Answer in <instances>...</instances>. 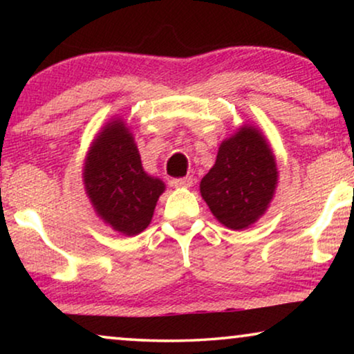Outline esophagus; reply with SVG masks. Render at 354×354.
I'll use <instances>...</instances> for the list:
<instances>
[{
    "label": "esophagus",
    "instance_id": "34e87169",
    "mask_svg": "<svg viewBox=\"0 0 354 354\" xmlns=\"http://www.w3.org/2000/svg\"><path fill=\"white\" fill-rule=\"evenodd\" d=\"M174 187L177 188H188L193 185V178L192 177H183V178H176V180L172 182Z\"/></svg>",
    "mask_w": 354,
    "mask_h": 354
}]
</instances>
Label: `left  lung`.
Returning <instances> with one entry per match:
<instances>
[{
	"instance_id": "1",
	"label": "left lung",
	"mask_w": 354,
	"mask_h": 354,
	"mask_svg": "<svg viewBox=\"0 0 354 354\" xmlns=\"http://www.w3.org/2000/svg\"><path fill=\"white\" fill-rule=\"evenodd\" d=\"M277 167L268 142L254 127H241L222 142L216 164L203 177L201 196L216 219L241 230L264 214L272 200Z\"/></svg>"
}]
</instances>
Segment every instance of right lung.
Segmentation results:
<instances>
[{"label":"right lung","instance_id":"add662e5","mask_svg":"<svg viewBox=\"0 0 354 354\" xmlns=\"http://www.w3.org/2000/svg\"><path fill=\"white\" fill-rule=\"evenodd\" d=\"M84 182L101 219L125 235L147 229L164 192V183L143 171L132 133L122 120L106 125L91 145Z\"/></svg>","mask_w":354,"mask_h":354}]
</instances>
